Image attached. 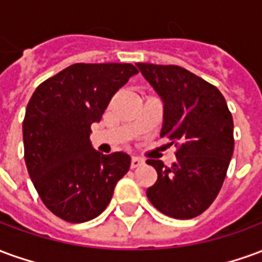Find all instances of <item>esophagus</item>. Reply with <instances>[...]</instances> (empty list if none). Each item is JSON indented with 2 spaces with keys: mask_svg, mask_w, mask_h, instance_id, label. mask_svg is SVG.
<instances>
[{
  "mask_svg": "<svg viewBox=\"0 0 262 262\" xmlns=\"http://www.w3.org/2000/svg\"><path fill=\"white\" fill-rule=\"evenodd\" d=\"M143 164V160L137 159V157H133L130 161V168H137V167H140Z\"/></svg>",
  "mask_w": 262,
  "mask_h": 262,
  "instance_id": "esophagus-1",
  "label": "esophagus"
}]
</instances>
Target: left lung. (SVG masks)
I'll return each mask as SVG.
<instances>
[{"label":"left lung","mask_w":262,"mask_h":262,"mask_svg":"<svg viewBox=\"0 0 262 262\" xmlns=\"http://www.w3.org/2000/svg\"><path fill=\"white\" fill-rule=\"evenodd\" d=\"M164 102L161 137L176 143L177 161L147 160L157 181L147 198L161 213L192 219L212 205L229 168L234 137L233 118L222 92L180 66L137 63Z\"/></svg>","instance_id":"1"}]
</instances>
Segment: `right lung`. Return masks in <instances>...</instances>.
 Returning a JSON list of instances; mask_svg holds the SVG:
<instances>
[{"label":"right lung","mask_w":262,"mask_h":262,"mask_svg":"<svg viewBox=\"0 0 262 262\" xmlns=\"http://www.w3.org/2000/svg\"><path fill=\"white\" fill-rule=\"evenodd\" d=\"M137 73L127 63H77L43 81L29 99L22 125L26 168L45 206L60 219L97 217L129 171L127 154L98 153L90 133L116 91Z\"/></svg>","instance_id":"right-lung-1"}]
</instances>
